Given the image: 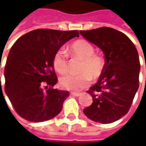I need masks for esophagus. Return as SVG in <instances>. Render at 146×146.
<instances>
[{"mask_svg": "<svg viewBox=\"0 0 146 146\" xmlns=\"http://www.w3.org/2000/svg\"><path fill=\"white\" fill-rule=\"evenodd\" d=\"M80 95H81V93H79V92H71V95L75 96V97H78Z\"/></svg>", "mask_w": 146, "mask_h": 146, "instance_id": "34e87169", "label": "esophagus"}]
</instances>
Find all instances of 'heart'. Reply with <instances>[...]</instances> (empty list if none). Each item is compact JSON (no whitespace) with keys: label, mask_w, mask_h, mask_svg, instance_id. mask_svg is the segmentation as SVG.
<instances>
[{"label":"heart","mask_w":146,"mask_h":146,"mask_svg":"<svg viewBox=\"0 0 146 146\" xmlns=\"http://www.w3.org/2000/svg\"><path fill=\"white\" fill-rule=\"evenodd\" d=\"M69 53L73 58L81 60L78 67V74H68L59 80L61 86L71 91H80L85 88L93 79H98L102 75L105 69L104 58L95 53L94 46L85 40H78L69 47ZM52 65L54 70L60 74L69 71L70 62L66 53L58 50L53 56Z\"/></svg>","instance_id":"1"}]
</instances>
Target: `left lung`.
<instances>
[{"instance_id": "1", "label": "left lung", "mask_w": 146, "mask_h": 146, "mask_svg": "<svg viewBox=\"0 0 146 146\" xmlns=\"http://www.w3.org/2000/svg\"><path fill=\"white\" fill-rule=\"evenodd\" d=\"M80 33L101 48L105 55L104 72L87 92L93 102L84 113L95 122L116 121L127 113L138 89V51L128 36L110 27L80 30Z\"/></svg>"}]
</instances>
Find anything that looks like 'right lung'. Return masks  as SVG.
I'll return each instance as SVG.
<instances>
[{
  "label": "right lung",
  "instance_id": "obj_1",
  "mask_svg": "<svg viewBox=\"0 0 146 146\" xmlns=\"http://www.w3.org/2000/svg\"><path fill=\"white\" fill-rule=\"evenodd\" d=\"M77 30L37 29L18 39L5 68V91L15 112L30 122H43L60 113L66 91L54 89L58 77L52 65L55 52Z\"/></svg>",
  "mask_w": 146,
  "mask_h": 146
}]
</instances>
